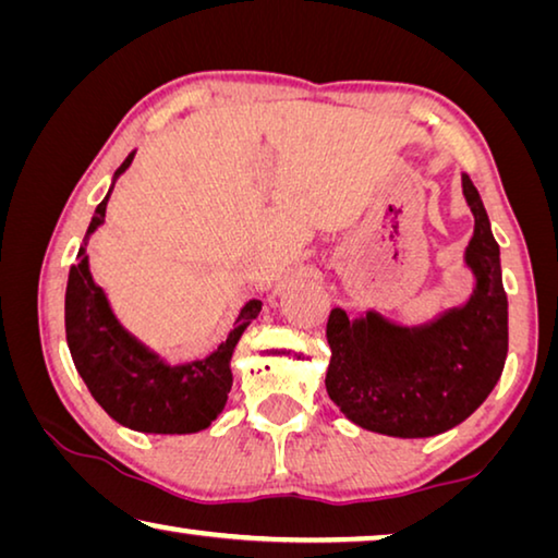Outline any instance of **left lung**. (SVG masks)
I'll use <instances>...</instances> for the list:
<instances>
[{
	"label": "left lung",
	"instance_id": "obj_1",
	"mask_svg": "<svg viewBox=\"0 0 558 558\" xmlns=\"http://www.w3.org/2000/svg\"><path fill=\"white\" fill-rule=\"evenodd\" d=\"M462 191L474 214L464 263L476 280L464 305L417 327L375 311L350 320L335 307L327 317V395L362 429L402 439L441 435L499 383L509 350L499 245L470 175H462Z\"/></svg>",
	"mask_w": 558,
	"mask_h": 558
}]
</instances>
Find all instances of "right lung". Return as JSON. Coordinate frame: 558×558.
Listing matches in <instances>:
<instances>
[{
    "label": "right lung",
    "mask_w": 558,
    "mask_h": 558,
    "mask_svg": "<svg viewBox=\"0 0 558 558\" xmlns=\"http://www.w3.org/2000/svg\"><path fill=\"white\" fill-rule=\"evenodd\" d=\"M131 161L134 154H129L117 168L113 183ZM113 183L96 206L84 245L78 247L76 265L69 270L64 300L69 352L88 392L111 420L146 435H193L206 429L223 412L233 385V350L245 327L258 317L263 303L247 300L226 342H220L208 357L168 365L148 350L117 320L104 290L88 270L86 241L104 223Z\"/></svg>",
    "instance_id": "right-lung-1"
}]
</instances>
